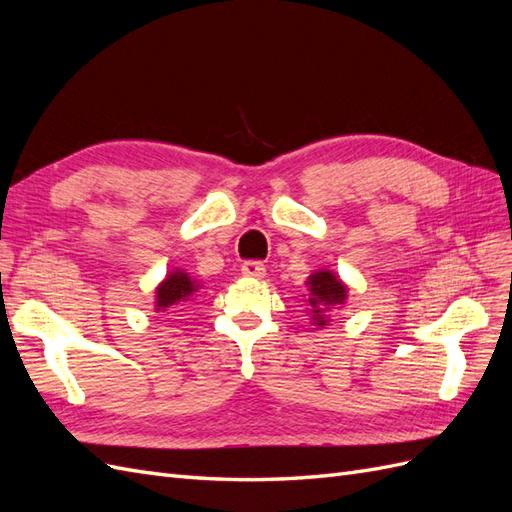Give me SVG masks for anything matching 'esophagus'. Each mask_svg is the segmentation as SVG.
Here are the masks:
<instances>
[{
  "label": "esophagus",
  "instance_id": "34e87169",
  "mask_svg": "<svg viewBox=\"0 0 512 512\" xmlns=\"http://www.w3.org/2000/svg\"><path fill=\"white\" fill-rule=\"evenodd\" d=\"M241 273L245 277H256V280H260V277L267 275V267L260 260H245L241 265Z\"/></svg>",
  "mask_w": 512,
  "mask_h": 512
}]
</instances>
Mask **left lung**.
<instances>
[{"label":"left lung","mask_w":512,"mask_h":512,"mask_svg":"<svg viewBox=\"0 0 512 512\" xmlns=\"http://www.w3.org/2000/svg\"><path fill=\"white\" fill-rule=\"evenodd\" d=\"M307 286H309V297H307L309 316H312V322L318 324V327H324V324L329 322V316H327L329 309L346 303L348 288L333 271H327V269H320L309 275Z\"/></svg>","instance_id":"obj_1"}]
</instances>
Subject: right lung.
<instances>
[{"label": "right lung", "instance_id": "right-lung-1", "mask_svg": "<svg viewBox=\"0 0 512 512\" xmlns=\"http://www.w3.org/2000/svg\"><path fill=\"white\" fill-rule=\"evenodd\" d=\"M198 288H200V284L196 280H192V277L185 271H181V269L170 271L164 277V282L156 288V312H166V309H173L181 303L192 301Z\"/></svg>", "mask_w": 512, "mask_h": 512}]
</instances>
